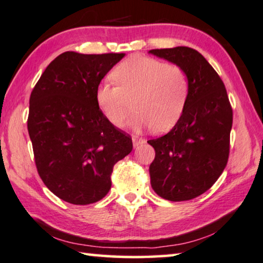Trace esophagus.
Instances as JSON below:
<instances>
[{"instance_id": "1", "label": "esophagus", "mask_w": 263, "mask_h": 263, "mask_svg": "<svg viewBox=\"0 0 263 263\" xmlns=\"http://www.w3.org/2000/svg\"><path fill=\"white\" fill-rule=\"evenodd\" d=\"M143 141L142 140H140V139H136V138H133V146H134V148H136V147H139L141 143H142Z\"/></svg>"}]
</instances>
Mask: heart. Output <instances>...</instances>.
<instances>
[{
	"label": "heart",
	"instance_id": "heart-1",
	"mask_svg": "<svg viewBox=\"0 0 263 263\" xmlns=\"http://www.w3.org/2000/svg\"><path fill=\"white\" fill-rule=\"evenodd\" d=\"M110 76L115 84L102 83L96 101L114 127H123L133 105L136 112L129 124L136 132L148 128L170 130L180 119L189 96V77L180 65L133 55L121 62Z\"/></svg>",
	"mask_w": 263,
	"mask_h": 263
}]
</instances>
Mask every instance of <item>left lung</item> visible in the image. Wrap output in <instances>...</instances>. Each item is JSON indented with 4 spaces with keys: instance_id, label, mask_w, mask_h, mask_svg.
Instances as JSON below:
<instances>
[{
    "instance_id": "8db88e82",
    "label": "left lung",
    "mask_w": 263,
    "mask_h": 263,
    "mask_svg": "<svg viewBox=\"0 0 263 263\" xmlns=\"http://www.w3.org/2000/svg\"><path fill=\"white\" fill-rule=\"evenodd\" d=\"M149 53L180 65L189 77L180 119L166 135L147 141L155 151L151 185L163 199L190 200L206 192L226 168L233 109L222 79L196 49L178 46Z\"/></svg>"
}]
</instances>
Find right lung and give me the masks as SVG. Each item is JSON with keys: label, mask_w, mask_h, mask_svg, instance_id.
I'll use <instances>...</instances> for the list:
<instances>
[{"label": "right lung", "mask_w": 263, "mask_h": 263, "mask_svg": "<svg viewBox=\"0 0 263 263\" xmlns=\"http://www.w3.org/2000/svg\"><path fill=\"white\" fill-rule=\"evenodd\" d=\"M123 57L64 52L30 93L27 127L37 173L67 203L105 197L114 165L133 149L130 136L105 119L96 101L101 81Z\"/></svg>", "instance_id": "add662e5"}]
</instances>
